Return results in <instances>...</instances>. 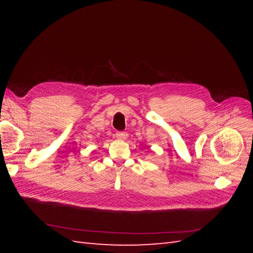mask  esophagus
<instances>
[{
    "label": "esophagus",
    "instance_id": "34e87169",
    "mask_svg": "<svg viewBox=\"0 0 253 253\" xmlns=\"http://www.w3.org/2000/svg\"><path fill=\"white\" fill-rule=\"evenodd\" d=\"M127 137H128V135H127V132H125V131H117L116 132V138L121 139V140H125Z\"/></svg>",
    "mask_w": 253,
    "mask_h": 253
}]
</instances>
